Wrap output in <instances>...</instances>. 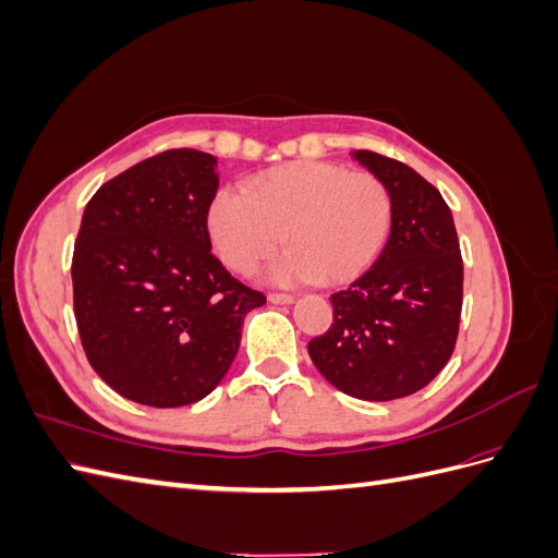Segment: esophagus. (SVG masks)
<instances>
[{"mask_svg": "<svg viewBox=\"0 0 558 558\" xmlns=\"http://www.w3.org/2000/svg\"><path fill=\"white\" fill-rule=\"evenodd\" d=\"M267 300L275 302V305H291L293 295H289V293H269Z\"/></svg>", "mask_w": 558, "mask_h": 558, "instance_id": "34e87169", "label": "esophagus"}]
</instances>
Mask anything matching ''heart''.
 <instances>
[{"label":"heart","instance_id":"obj_1","mask_svg":"<svg viewBox=\"0 0 558 558\" xmlns=\"http://www.w3.org/2000/svg\"><path fill=\"white\" fill-rule=\"evenodd\" d=\"M393 199L373 172L340 162L298 160L258 174L251 189H223L211 202L214 248L230 269L248 275L286 242L293 248L272 279L349 283L375 263L388 238Z\"/></svg>","mask_w":558,"mask_h":558}]
</instances>
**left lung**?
I'll use <instances>...</instances> for the list:
<instances>
[{
  "instance_id": "1",
  "label": "left lung",
  "mask_w": 558,
  "mask_h": 558,
  "mask_svg": "<svg viewBox=\"0 0 558 558\" xmlns=\"http://www.w3.org/2000/svg\"><path fill=\"white\" fill-rule=\"evenodd\" d=\"M353 156L391 193V238L363 277L330 295L332 324L307 349L342 393L384 402L421 391L451 359L463 258L451 209L433 183L375 150Z\"/></svg>"
}]
</instances>
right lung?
<instances>
[{"label":"right lung","instance_id":"obj_1","mask_svg":"<svg viewBox=\"0 0 558 558\" xmlns=\"http://www.w3.org/2000/svg\"><path fill=\"white\" fill-rule=\"evenodd\" d=\"M216 158L172 148L99 185L72 258L86 359L116 393L148 408L209 396L265 305L211 253Z\"/></svg>","mask_w":558,"mask_h":558}]
</instances>
